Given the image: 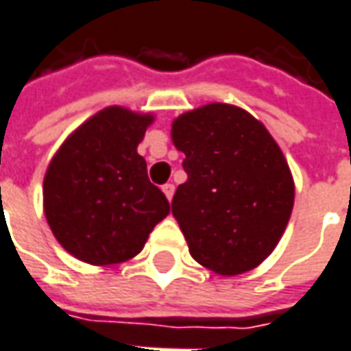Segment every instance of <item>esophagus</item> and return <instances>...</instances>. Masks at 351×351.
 <instances>
[{"mask_svg":"<svg viewBox=\"0 0 351 351\" xmlns=\"http://www.w3.org/2000/svg\"><path fill=\"white\" fill-rule=\"evenodd\" d=\"M163 192H165V196H167V199L171 202V199H173V194H175V184L167 182V184L163 186Z\"/></svg>","mask_w":351,"mask_h":351,"instance_id":"obj_1","label":"esophagus"}]
</instances>
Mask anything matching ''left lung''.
I'll return each instance as SVG.
<instances>
[{
	"label": "left lung",
	"mask_w": 351,
	"mask_h": 351,
	"mask_svg": "<svg viewBox=\"0 0 351 351\" xmlns=\"http://www.w3.org/2000/svg\"><path fill=\"white\" fill-rule=\"evenodd\" d=\"M173 141L188 175L173 196V215L192 258L221 276L256 268L293 210L282 149L254 116L221 103L178 116Z\"/></svg>",
	"instance_id": "1"
}]
</instances>
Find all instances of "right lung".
<instances>
[{
    "label": "right lung",
    "instance_id": "obj_1",
    "mask_svg": "<svg viewBox=\"0 0 351 351\" xmlns=\"http://www.w3.org/2000/svg\"><path fill=\"white\" fill-rule=\"evenodd\" d=\"M149 114L110 106L79 126L44 176V213L60 245L104 266L134 258L171 212L138 153Z\"/></svg>",
    "mask_w": 351,
    "mask_h": 351
}]
</instances>
